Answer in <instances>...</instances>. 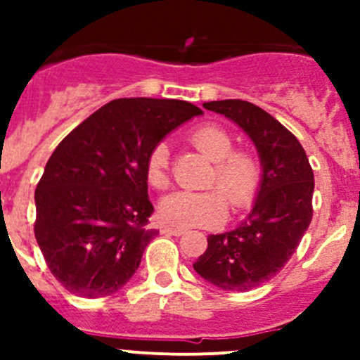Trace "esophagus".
<instances>
[{"label":"esophagus","instance_id":"1","mask_svg":"<svg viewBox=\"0 0 360 360\" xmlns=\"http://www.w3.org/2000/svg\"><path fill=\"white\" fill-rule=\"evenodd\" d=\"M162 234H169V236H182L184 232H186V229H180V227H169V225H164V227L160 229Z\"/></svg>","mask_w":360,"mask_h":360}]
</instances>
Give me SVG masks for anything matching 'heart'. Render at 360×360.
Returning <instances> with one entry per match:
<instances>
[{
	"mask_svg": "<svg viewBox=\"0 0 360 360\" xmlns=\"http://www.w3.org/2000/svg\"><path fill=\"white\" fill-rule=\"evenodd\" d=\"M189 142L212 160L205 191H176L160 202V218L176 227H211L224 221L227 202L232 209L249 207L262 184V165L250 151L234 149L231 133L218 124H202L189 133ZM149 186L165 189L171 184L169 148L158 142L146 160ZM217 189L214 190V187Z\"/></svg>",
	"mask_w": 360,
	"mask_h": 360,
	"instance_id": "b5f03b06",
	"label": "heart"
}]
</instances>
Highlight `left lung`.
I'll use <instances>...</instances> for the list:
<instances>
[{
  "instance_id": "1",
  "label": "left lung",
  "mask_w": 360,
  "mask_h": 360,
  "mask_svg": "<svg viewBox=\"0 0 360 360\" xmlns=\"http://www.w3.org/2000/svg\"><path fill=\"white\" fill-rule=\"evenodd\" d=\"M252 139L263 165L257 198L234 231L211 234L195 270L224 290L245 292L274 278L311 221L314 171L299 141L259 106L240 98L203 104Z\"/></svg>"
}]
</instances>
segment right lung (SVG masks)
Returning a JSON list of instances; mask_svg holds the SVG:
<instances>
[{
    "label": "right lung",
    "instance_id": "right-lung-1",
    "mask_svg": "<svg viewBox=\"0 0 360 360\" xmlns=\"http://www.w3.org/2000/svg\"><path fill=\"white\" fill-rule=\"evenodd\" d=\"M200 113L176 98H115L57 146L36 187L34 234L66 290L104 297L131 279L158 234L148 227L149 151Z\"/></svg>",
    "mask_w": 360,
    "mask_h": 360
}]
</instances>
